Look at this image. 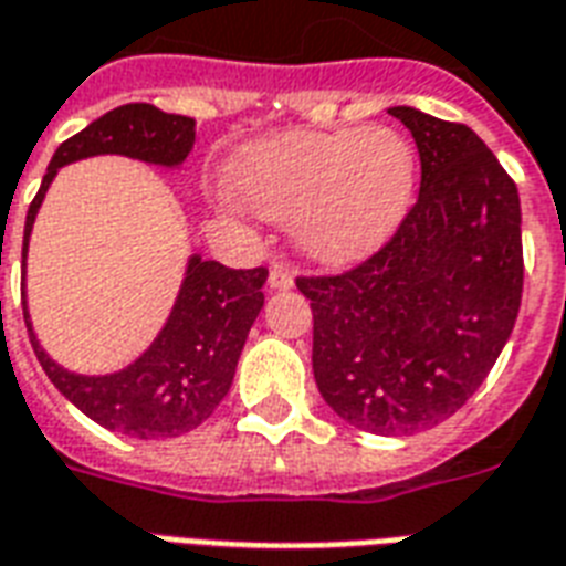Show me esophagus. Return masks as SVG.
Returning a JSON list of instances; mask_svg holds the SVG:
<instances>
[{
    "instance_id": "esophagus-1",
    "label": "esophagus",
    "mask_w": 566,
    "mask_h": 566,
    "mask_svg": "<svg viewBox=\"0 0 566 566\" xmlns=\"http://www.w3.org/2000/svg\"><path fill=\"white\" fill-rule=\"evenodd\" d=\"M269 286L274 289V292H286V289L295 286V277H292V271H289L286 265H271Z\"/></svg>"
}]
</instances>
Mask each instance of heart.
<instances>
[{
    "instance_id": "heart-1",
    "label": "heart",
    "mask_w": 566,
    "mask_h": 566,
    "mask_svg": "<svg viewBox=\"0 0 566 566\" xmlns=\"http://www.w3.org/2000/svg\"><path fill=\"white\" fill-rule=\"evenodd\" d=\"M413 144L389 126L292 133L253 147L239 195L265 221H292L297 244L322 262H354L396 233L413 203Z\"/></svg>"
}]
</instances>
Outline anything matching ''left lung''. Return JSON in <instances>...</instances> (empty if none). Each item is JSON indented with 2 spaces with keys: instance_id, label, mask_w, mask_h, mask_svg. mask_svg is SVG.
I'll return each instance as SVG.
<instances>
[{
  "instance_id": "8db88e82",
  "label": "left lung",
  "mask_w": 566,
  "mask_h": 566,
  "mask_svg": "<svg viewBox=\"0 0 566 566\" xmlns=\"http://www.w3.org/2000/svg\"><path fill=\"white\" fill-rule=\"evenodd\" d=\"M422 186L396 235L357 269L297 277L313 306V375L333 413L413 433L458 413L514 331L523 297L520 195L470 126L396 105Z\"/></svg>"
}]
</instances>
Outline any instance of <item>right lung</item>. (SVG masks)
Masks as SVG:
<instances>
[{
  "label": "right lung",
  "mask_w": 566,
  "mask_h": 566,
  "mask_svg": "<svg viewBox=\"0 0 566 566\" xmlns=\"http://www.w3.org/2000/svg\"><path fill=\"white\" fill-rule=\"evenodd\" d=\"M195 147V117L168 115L150 103L120 105L108 115L67 138L52 156L41 191L25 214L23 260L29 251L34 214L59 168L99 153H120L129 159L177 168ZM269 269H227L214 260L191 256L177 304L153 345L115 375H76L43 352L29 322V339L46 378L61 396L70 398L85 416L108 431L129 433L138 440H159L195 431L214 413L230 392L235 363L248 331L256 322L265 295L262 283Z\"/></svg>",
  "instance_id": "right-lung-1"
}]
</instances>
